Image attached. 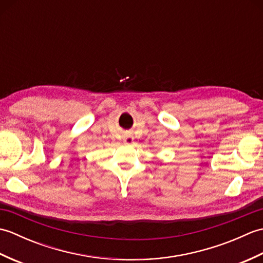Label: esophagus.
Returning a JSON list of instances; mask_svg holds the SVG:
<instances>
[{"instance_id": "34e87169", "label": "esophagus", "mask_w": 263, "mask_h": 263, "mask_svg": "<svg viewBox=\"0 0 263 263\" xmlns=\"http://www.w3.org/2000/svg\"><path fill=\"white\" fill-rule=\"evenodd\" d=\"M124 142L127 143V144H131V143L133 142V138L130 137V136H126V137L124 138Z\"/></svg>"}]
</instances>
